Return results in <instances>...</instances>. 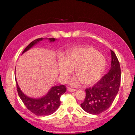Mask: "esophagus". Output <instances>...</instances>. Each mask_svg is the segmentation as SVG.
I'll return each mask as SVG.
<instances>
[{"mask_svg":"<svg viewBox=\"0 0 135 135\" xmlns=\"http://www.w3.org/2000/svg\"><path fill=\"white\" fill-rule=\"evenodd\" d=\"M67 89L70 92H74V91H76V89H73V88H68Z\"/></svg>","mask_w":135,"mask_h":135,"instance_id":"34e87169","label":"esophagus"}]
</instances>
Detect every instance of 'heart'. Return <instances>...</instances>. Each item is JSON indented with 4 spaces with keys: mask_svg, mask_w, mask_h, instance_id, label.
I'll return each mask as SVG.
<instances>
[{
    "mask_svg": "<svg viewBox=\"0 0 135 135\" xmlns=\"http://www.w3.org/2000/svg\"><path fill=\"white\" fill-rule=\"evenodd\" d=\"M106 65L107 61L102 54L91 46H82L70 50L65 57L59 59V70L61 80L66 81L75 68L77 76L70 84L78 86L83 83L84 85L90 86L101 78Z\"/></svg>",
    "mask_w": 135,
    "mask_h": 135,
    "instance_id": "b5f03b06",
    "label": "heart"
}]
</instances>
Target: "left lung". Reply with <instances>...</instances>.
<instances>
[{
	"mask_svg": "<svg viewBox=\"0 0 135 135\" xmlns=\"http://www.w3.org/2000/svg\"><path fill=\"white\" fill-rule=\"evenodd\" d=\"M110 54L112 61L109 71L93 87L85 89L86 96L80 104L85 111L91 114H99L108 109L118 93L121 69L115 54L112 50Z\"/></svg>",
	"mask_w": 135,
	"mask_h": 135,
	"instance_id": "left-lung-1",
	"label": "left lung"
}]
</instances>
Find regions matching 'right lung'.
I'll list each match as a JSON object with an SVG mask.
<instances>
[{"label": "right lung", "mask_w": 135, "mask_h": 135, "mask_svg": "<svg viewBox=\"0 0 135 135\" xmlns=\"http://www.w3.org/2000/svg\"><path fill=\"white\" fill-rule=\"evenodd\" d=\"M45 38H38L32 41L24 50L22 54L31 48L38 42ZM50 42L55 41V38H48ZM16 80L17 93L21 100L27 108L35 115L38 116L49 115L55 112L61 104L60 98L61 95L66 91V88L63 85L53 86L43 97L39 98H32L25 95L20 89Z\"/></svg>", "instance_id": "add662e5"}]
</instances>
